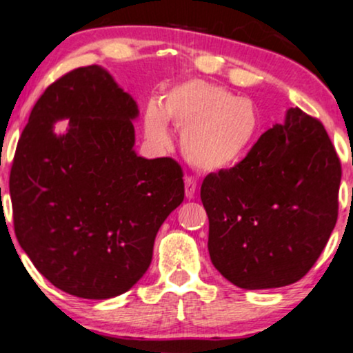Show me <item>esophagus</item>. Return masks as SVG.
<instances>
[{"mask_svg":"<svg viewBox=\"0 0 353 353\" xmlns=\"http://www.w3.org/2000/svg\"><path fill=\"white\" fill-rule=\"evenodd\" d=\"M184 189H185V197L188 199H194L196 196V189H197V181L194 177H185L184 179Z\"/></svg>","mask_w":353,"mask_h":353,"instance_id":"1","label":"esophagus"}]
</instances>
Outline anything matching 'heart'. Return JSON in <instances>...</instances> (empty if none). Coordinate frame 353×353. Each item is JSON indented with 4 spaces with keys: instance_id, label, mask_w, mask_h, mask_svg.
<instances>
[{
    "instance_id": "b5f03b06",
    "label": "heart",
    "mask_w": 353,
    "mask_h": 353,
    "mask_svg": "<svg viewBox=\"0 0 353 353\" xmlns=\"http://www.w3.org/2000/svg\"><path fill=\"white\" fill-rule=\"evenodd\" d=\"M168 121L181 131V154L202 172L229 171L252 152L262 132L255 104L204 79L174 86L163 103L144 109V136L157 148L169 144Z\"/></svg>"
}]
</instances>
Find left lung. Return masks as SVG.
<instances>
[{"label":"left lung","mask_w":353,"mask_h":353,"mask_svg":"<svg viewBox=\"0 0 353 353\" xmlns=\"http://www.w3.org/2000/svg\"><path fill=\"white\" fill-rule=\"evenodd\" d=\"M340 177L322 123L287 109L241 164L202 182L214 267L245 290L301 281L335 228Z\"/></svg>","instance_id":"left-lung-1"}]
</instances>
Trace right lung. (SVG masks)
Instances as JSON below:
<instances>
[{"mask_svg":"<svg viewBox=\"0 0 353 353\" xmlns=\"http://www.w3.org/2000/svg\"><path fill=\"white\" fill-rule=\"evenodd\" d=\"M136 101L103 66L68 72L34 104L10 176L14 234L63 292L104 301L149 269L184 201L179 164L137 156Z\"/></svg>","mask_w":353,"mask_h":353,"instance_id":"obj_1","label":"right lung"}]
</instances>
